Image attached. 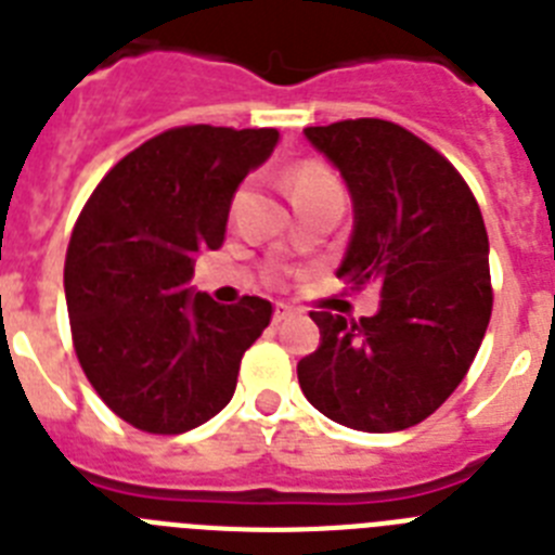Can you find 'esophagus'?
<instances>
[{"instance_id":"esophagus-1","label":"esophagus","mask_w":555,"mask_h":555,"mask_svg":"<svg viewBox=\"0 0 555 555\" xmlns=\"http://www.w3.org/2000/svg\"><path fill=\"white\" fill-rule=\"evenodd\" d=\"M293 312H296V310H293L291 305H284V301H279L276 310H273V321H276V324H279V321H287V318H291Z\"/></svg>"}]
</instances>
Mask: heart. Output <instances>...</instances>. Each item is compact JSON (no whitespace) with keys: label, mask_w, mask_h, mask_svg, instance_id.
Instances as JSON below:
<instances>
[{"label":"heart","mask_w":555,"mask_h":555,"mask_svg":"<svg viewBox=\"0 0 555 555\" xmlns=\"http://www.w3.org/2000/svg\"><path fill=\"white\" fill-rule=\"evenodd\" d=\"M287 184H291V195H310V192H326V190H340L337 184V178L332 176L326 167L321 164H301L296 170L291 172L287 178Z\"/></svg>","instance_id":"b5f03b06"}]
</instances>
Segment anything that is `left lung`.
<instances>
[{
  "mask_svg": "<svg viewBox=\"0 0 555 555\" xmlns=\"http://www.w3.org/2000/svg\"><path fill=\"white\" fill-rule=\"evenodd\" d=\"M354 206L337 276L377 284L371 318L310 312L321 346L298 363L312 408L351 430L393 433L436 413L466 377L491 318L489 234L461 172L388 119L305 128Z\"/></svg>",
  "mask_w": 555,
  "mask_h": 555,
  "instance_id": "left-lung-1",
  "label": "left lung"
}]
</instances>
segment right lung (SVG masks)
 Instances as JSON below:
<instances>
[{
    "instance_id": "right-lung-1",
    "label": "right lung",
    "mask_w": 555,
    "mask_h": 555,
    "mask_svg": "<svg viewBox=\"0 0 555 555\" xmlns=\"http://www.w3.org/2000/svg\"><path fill=\"white\" fill-rule=\"evenodd\" d=\"M276 142V128H170L105 172L72 229L75 354L137 430L178 436L223 411L245 349L271 324L264 298L218 305L186 284L197 250L223 245L231 197Z\"/></svg>"
}]
</instances>
